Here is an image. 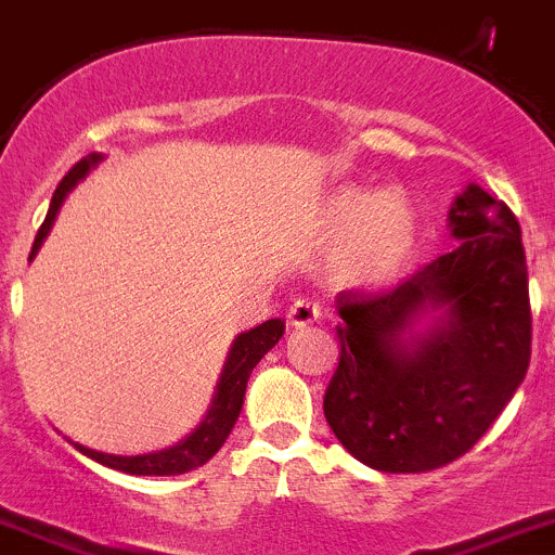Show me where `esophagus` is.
Wrapping results in <instances>:
<instances>
[{"mask_svg":"<svg viewBox=\"0 0 555 555\" xmlns=\"http://www.w3.org/2000/svg\"><path fill=\"white\" fill-rule=\"evenodd\" d=\"M320 317V306L311 304V300H295L287 309V322L293 327H306Z\"/></svg>","mask_w":555,"mask_h":555,"instance_id":"1","label":"esophagus"}]
</instances>
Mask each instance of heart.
<instances>
[{
    "mask_svg": "<svg viewBox=\"0 0 555 555\" xmlns=\"http://www.w3.org/2000/svg\"><path fill=\"white\" fill-rule=\"evenodd\" d=\"M320 228L333 235L331 276L344 287H382L412 260L417 211L398 186L365 190L344 184L322 203Z\"/></svg>",
    "mask_w": 555,
    "mask_h": 555,
    "instance_id": "obj_1",
    "label": "heart"
}]
</instances>
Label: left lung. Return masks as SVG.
<instances>
[{
    "label": "left lung",
    "instance_id": "left-lung-1",
    "mask_svg": "<svg viewBox=\"0 0 555 555\" xmlns=\"http://www.w3.org/2000/svg\"><path fill=\"white\" fill-rule=\"evenodd\" d=\"M459 246L385 293L338 295V369L325 421L360 464L417 475L453 464L493 426L531 358L515 214L469 184L448 214ZM433 325L414 332L423 313Z\"/></svg>",
    "mask_w": 555,
    "mask_h": 555
}]
</instances>
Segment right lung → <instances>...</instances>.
I'll return each instance as SVG.
<instances>
[{
	"label": "right lung",
	"mask_w": 555,
	"mask_h": 555,
	"mask_svg": "<svg viewBox=\"0 0 555 555\" xmlns=\"http://www.w3.org/2000/svg\"><path fill=\"white\" fill-rule=\"evenodd\" d=\"M102 157L100 154H89V157L80 159L62 181H59L56 192L51 197V208L46 214V222L40 224L37 230L35 246H31V257L37 255V249L42 246L46 235L51 233L53 219H56L59 208H62L64 197L75 190L78 181L86 179L94 165H100ZM284 333V320H268L262 325L251 327V331L241 333L235 336L233 347H230L228 363H224L222 376H219L217 392H214V401L208 414L203 417L201 426L190 434L186 439H181L179 444L168 450H159V453H146V455H111V453H100V450L83 448L78 442H69L78 453H83L86 459L96 461L102 466H111L116 472H127V475H184V472L197 469V466L206 464L208 459L217 455V450L222 448L224 439L230 437L233 431L235 421H238L241 406H244V392H246V382H249L251 369L260 363L262 354H268V349L276 347V341L282 338Z\"/></svg>",
	"instance_id": "obj_1"
}]
</instances>
